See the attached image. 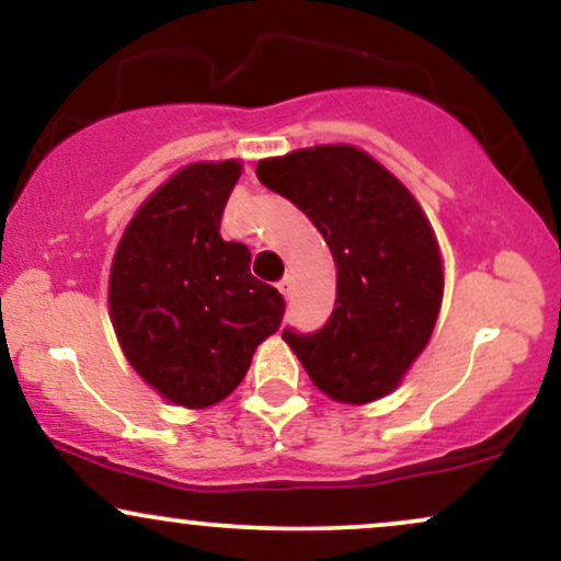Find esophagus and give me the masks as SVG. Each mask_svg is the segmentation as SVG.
Masks as SVG:
<instances>
[{
  "mask_svg": "<svg viewBox=\"0 0 561 561\" xmlns=\"http://www.w3.org/2000/svg\"><path fill=\"white\" fill-rule=\"evenodd\" d=\"M279 293L285 295V298H289V295H293V276H285V279H279Z\"/></svg>",
  "mask_w": 561,
  "mask_h": 561,
  "instance_id": "obj_1",
  "label": "esophagus"
}]
</instances>
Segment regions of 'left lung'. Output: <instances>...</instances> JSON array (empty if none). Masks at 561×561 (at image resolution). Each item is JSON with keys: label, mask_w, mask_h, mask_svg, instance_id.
<instances>
[{"label": "left lung", "mask_w": 561, "mask_h": 561, "mask_svg": "<svg viewBox=\"0 0 561 561\" xmlns=\"http://www.w3.org/2000/svg\"><path fill=\"white\" fill-rule=\"evenodd\" d=\"M255 173L311 218L337 266L330 321L282 337L332 401L385 398L427 347L443 302L440 248L422 205L353 145L259 160Z\"/></svg>", "instance_id": "8db88e82"}]
</instances>
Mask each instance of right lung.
<instances>
[{
	"label": "right lung",
	"instance_id": "right-lung-1",
	"mask_svg": "<svg viewBox=\"0 0 561 561\" xmlns=\"http://www.w3.org/2000/svg\"><path fill=\"white\" fill-rule=\"evenodd\" d=\"M240 173V160L184 165L139 205L115 248V337L137 375L184 409L224 401L285 313L282 295L250 274V250L218 234Z\"/></svg>",
	"mask_w": 561,
	"mask_h": 561
}]
</instances>
